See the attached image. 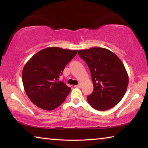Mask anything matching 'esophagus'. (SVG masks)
I'll use <instances>...</instances> for the list:
<instances>
[{"instance_id":"esophagus-1","label":"esophagus","mask_w":148,"mask_h":148,"mask_svg":"<svg viewBox=\"0 0 148 148\" xmlns=\"http://www.w3.org/2000/svg\"><path fill=\"white\" fill-rule=\"evenodd\" d=\"M74 87H77V88H80V87H82V85L81 84H78V85H77V86H74Z\"/></svg>"}]
</instances>
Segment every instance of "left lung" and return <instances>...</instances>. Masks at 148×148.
Masks as SVG:
<instances>
[{
	"label": "left lung",
	"instance_id": "8db88e82",
	"mask_svg": "<svg viewBox=\"0 0 148 148\" xmlns=\"http://www.w3.org/2000/svg\"><path fill=\"white\" fill-rule=\"evenodd\" d=\"M78 55L88 65L94 89L87 97L95 110L104 111L123 99L129 84V76L122 61L103 47L80 49Z\"/></svg>",
	"mask_w": 148,
	"mask_h": 148
}]
</instances>
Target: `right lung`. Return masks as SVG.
Masks as SVG:
<instances>
[{"mask_svg":"<svg viewBox=\"0 0 148 148\" xmlns=\"http://www.w3.org/2000/svg\"><path fill=\"white\" fill-rule=\"evenodd\" d=\"M77 52V50L48 47L27 62L22 72V81L32 103L40 108L53 110L64 102L71 88L59 78Z\"/></svg>","mask_w":148,"mask_h":148,"instance_id":"right-lung-1","label":"right lung"}]
</instances>
